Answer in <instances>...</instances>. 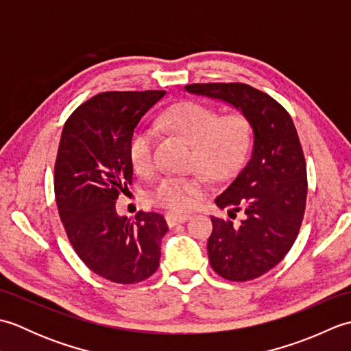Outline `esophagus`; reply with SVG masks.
Returning <instances> with one entry per match:
<instances>
[{"label":"esophagus","instance_id":"34e87169","mask_svg":"<svg viewBox=\"0 0 351 351\" xmlns=\"http://www.w3.org/2000/svg\"><path fill=\"white\" fill-rule=\"evenodd\" d=\"M190 219V214H176V213H166V221L169 226H175L178 223H184Z\"/></svg>","mask_w":351,"mask_h":351}]
</instances>
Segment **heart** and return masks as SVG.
Returning <instances> with one entry per match:
<instances>
[{
  "instance_id": "obj_1",
  "label": "heart",
  "mask_w": 351,
  "mask_h": 351,
  "mask_svg": "<svg viewBox=\"0 0 351 351\" xmlns=\"http://www.w3.org/2000/svg\"><path fill=\"white\" fill-rule=\"evenodd\" d=\"M164 128L173 131L193 143V169H200L214 181L226 180L240 167L250 145V125L241 113L220 114L200 102H182L162 116ZM128 154L132 167L140 175L156 169L155 132L146 126L131 134ZM202 171L189 176L166 175L156 181L147 193L149 202L185 211L204 191L206 178Z\"/></svg>"
}]
</instances>
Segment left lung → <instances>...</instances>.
Masks as SVG:
<instances>
[{
    "instance_id": "left-lung-1",
    "label": "left lung",
    "mask_w": 351,
    "mask_h": 351,
    "mask_svg": "<svg viewBox=\"0 0 351 351\" xmlns=\"http://www.w3.org/2000/svg\"><path fill=\"white\" fill-rule=\"evenodd\" d=\"M240 108L253 128V151L229 187L215 197L232 206L229 219L211 217L208 258L213 270L230 282H247L270 271L293 247L308 196L306 161L288 111L270 95L244 83L189 84ZM237 210L246 215L234 222Z\"/></svg>"
}]
</instances>
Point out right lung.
Wrapping results in <instances>:
<instances>
[{
  "label": "right lung",
  "instance_id": "1",
  "mask_svg": "<svg viewBox=\"0 0 351 351\" xmlns=\"http://www.w3.org/2000/svg\"><path fill=\"white\" fill-rule=\"evenodd\" d=\"M164 90L104 92L68 117L54 166V193L64 232L80 259L101 278L122 285L156 271L167 223L138 211L119 217L116 202L132 184L131 134Z\"/></svg>",
  "mask_w": 351,
  "mask_h": 351
}]
</instances>
